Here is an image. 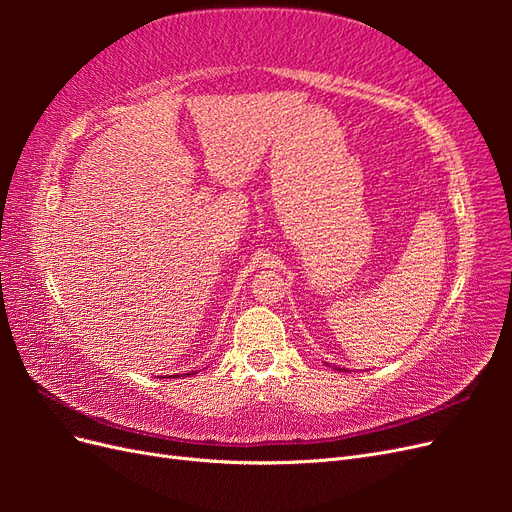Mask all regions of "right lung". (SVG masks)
I'll list each match as a JSON object with an SVG mask.
<instances>
[{
	"label": "right lung",
	"instance_id": "obj_1",
	"mask_svg": "<svg viewBox=\"0 0 512 512\" xmlns=\"http://www.w3.org/2000/svg\"><path fill=\"white\" fill-rule=\"evenodd\" d=\"M188 376H190V374H188Z\"/></svg>",
	"mask_w": 512,
	"mask_h": 512
}]
</instances>
